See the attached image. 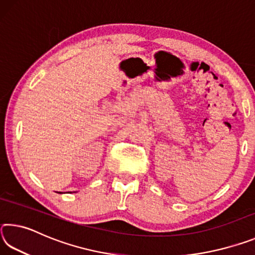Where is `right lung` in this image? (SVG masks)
I'll use <instances>...</instances> for the list:
<instances>
[{"label": "right lung", "mask_w": 255, "mask_h": 255, "mask_svg": "<svg viewBox=\"0 0 255 255\" xmlns=\"http://www.w3.org/2000/svg\"><path fill=\"white\" fill-rule=\"evenodd\" d=\"M59 193H62V192H59Z\"/></svg>", "instance_id": "right-lung-1"}]
</instances>
